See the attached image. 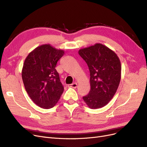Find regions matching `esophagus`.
I'll use <instances>...</instances> for the list:
<instances>
[{
  "instance_id": "obj_1",
  "label": "esophagus",
  "mask_w": 147,
  "mask_h": 147,
  "mask_svg": "<svg viewBox=\"0 0 147 147\" xmlns=\"http://www.w3.org/2000/svg\"><path fill=\"white\" fill-rule=\"evenodd\" d=\"M68 87H69V88H76L77 87V83H72V84H68Z\"/></svg>"
}]
</instances>
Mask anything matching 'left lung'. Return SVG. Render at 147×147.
I'll return each mask as SVG.
<instances>
[{
	"mask_svg": "<svg viewBox=\"0 0 147 147\" xmlns=\"http://www.w3.org/2000/svg\"><path fill=\"white\" fill-rule=\"evenodd\" d=\"M78 53L88 65L90 90L83 97L91 109L102 108L112 99L121 78V63L116 53L102 44L80 49Z\"/></svg>",
	"mask_w": 147,
	"mask_h": 147,
	"instance_id": "obj_1",
	"label": "left lung"
}]
</instances>
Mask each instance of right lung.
Here are the masks:
<instances>
[{"label":"right lung","instance_id":"1","mask_svg":"<svg viewBox=\"0 0 147 147\" xmlns=\"http://www.w3.org/2000/svg\"><path fill=\"white\" fill-rule=\"evenodd\" d=\"M64 53L63 50L44 44L30 52L22 70L24 86L29 97L44 109L53 108L64 91L56 67Z\"/></svg>","mask_w":147,"mask_h":147}]
</instances>
